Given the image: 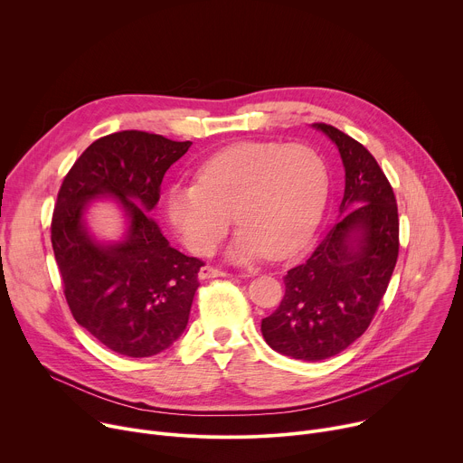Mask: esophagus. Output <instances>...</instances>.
Wrapping results in <instances>:
<instances>
[{"label":"esophagus","mask_w":463,"mask_h":463,"mask_svg":"<svg viewBox=\"0 0 463 463\" xmlns=\"http://www.w3.org/2000/svg\"><path fill=\"white\" fill-rule=\"evenodd\" d=\"M222 276H226L222 270L213 269V267H210V265L202 267L200 272H198V278H200V279H212V278H222Z\"/></svg>","instance_id":"obj_1"}]
</instances>
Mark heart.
Instances as JSON below:
<instances>
[{
    "label": "heart",
    "instance_id": "heart-1",
    "mask_svg": "<svg viewBox=\"0 0 463 463\" xmlns=\"http://www.w3.org/2000/svg\"><path fill=\"white\" fill-rule=\"evenodd\" d=\"M329 191L327 165L309 145L242 141L230 145L196 171V184H175L165 213L182 242L210 253L233 221L241 226L228 260L248 263L261 255L287 260L309 241Z\"/></svg>",
    "mask_w": 463,
    "mask_h": 463
}]
</instances>
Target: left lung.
Masks as SVG:
<instances>
[{"label":"left lung","instance_id":"8db88e82","mask_svg":"<svg viewBox=\"0 0 463 463\" xmlns=\"http://www.w3.org/2000/svg\"><path fill=\"white\" fill-rule=\"evenodd\" d=\"M313 127L344 164L340 219L311 258L287 272L279 307L261 322L274 351L309 363L338 354L368 329L399 253L397 202L377 160L342 130Z\"/></svg>","mask_w":463,"mask_h":463}]
</instances>
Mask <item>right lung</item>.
<instances>
[{"instance_id":"right-lung-1","label":"right lung","mask_w":463,"mask_h":463,"mask_svg":"<svg viewBox=\"0 0 463 463\" xmlns=\"http://www.w3.org/2000/svg\"><path fill=\"white\" fill-rule=\"evenodd\" d=\"M191 141L123 130L93 141L66 175L51 242L66 301L79 326L125 356H152L184 333L203 263L173 248L148 212L167 169ZM114 197L128 219L123 240L97 241L85 224L89 202Z\"/></svg>"}]
</instances>
